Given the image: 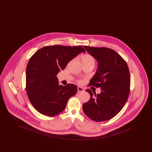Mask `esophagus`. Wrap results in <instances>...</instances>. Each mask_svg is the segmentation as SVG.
I'll use <instances>...</instances> for the list:
<instances>
[{
  "instance_id": "esophagus-1",
  "label": "esophagus",
  "mask_w": 152,
  "mask_h": 152,
  "mask_svg": "<svg viewBox=\"0 0 152 152\" xmlns=\"http://www.w3.org/2000/svg\"><path fill=\"white\" fill-rule=\"evenodd\" d=\"M84 91V89L83 88L80 87H77V93H81V92H83Z\"/></svg>"
}]
</instances>
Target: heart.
Returning <instances> with one entry per match:
<instances>
[{"mask_svg":"<svg viewBox=\"0 0 152 152\" xmlns=\"http://www.w3.org/2000/svg\"><path fill=\"white\" fill-rule=\"evenodd\" d=\"M83 64H94V65L95 60L94 58L90 55H84L81 58Z\"/></svg>","mask_w":152,"mask_h":152,"instance_id":"1","label":"heart"}]
</instances>
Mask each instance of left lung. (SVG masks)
<instances>
[{
    "instance_id": "1",
    "label": "left lung",
    "mask_w": 152,
    "mask_h": 152,
    "mask_svg": "<svg viewBox=\"0 0 152 152\" xmlns=\"http://www.w3.org/2000/svg\"><path fill=\"white\" fill-rule=\"evenodd\" d=\"M84 47L98 63L89 86L100 87L101 92L96 94L91 89H86L91 97L83 104V110L94 121H107L116 116L128 100L130 85L129 68L121 56L111 49Z\"/></svg>"
}]
</instances>
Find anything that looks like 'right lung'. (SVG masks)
Segmentation results:
<instances>
[{
	"mask_svg": "<svg viewBox=\"0 0 152 152\" xmlns=\"http://www.w3.org/2000/svg\"><path fill=\"white\" fill-rule=\"evenodd\" d=\"M85 50L81 46H46L30 58L26 68V91L39 113L54 116L63 111L69 99L77 91L76 86H59L56 75Z\"/></svg>",
	"mask_w": 152,
	"mask_h": 152,
	"instance_id": "obj_1",
	"label": "right lung"
}]
</instances>
